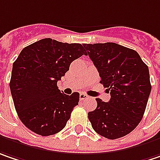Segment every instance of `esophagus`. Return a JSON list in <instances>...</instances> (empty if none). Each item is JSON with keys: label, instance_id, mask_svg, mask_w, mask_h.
<instances>
[{"label": "esophagus", "instance_id": "34e87169", "mask_svg": "<svg viewBox=\"0 0 160 160\" xmlns=\"http://www.w3.org/2000/svg\"><path fill=\"white\" fill-rule=\"evenodd\" d=\"M88 95L87 94H85V93H80V100H83V99H88Z\"/></svg>", "mask_w": 160, "mask_h": 160}]
</instances>
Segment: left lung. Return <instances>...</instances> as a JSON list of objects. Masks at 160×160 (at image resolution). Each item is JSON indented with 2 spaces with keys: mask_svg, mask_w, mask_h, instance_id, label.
Returning a JSON list of instances; mask_svg holds the SVG:
<instances>
[{
  "mask_svg": "<svg viewBox=\"0 0 160 160\" xmlns=\"http://www.w3.org/2000/svg\"><path fill=\"white\" fill-rule=\"evenodd\" d=\"M108 88L110 99L97 100V108L88 113L93 129L100 136L116 139L130 133L145 112L151 91L148 67L138 53L114 42L84 44Z\"/></svg>",
  "mask_w": 160,
  "mask_h": 160,
  "instance_id": "1",
  "label": "left lung"
}]
</instances>
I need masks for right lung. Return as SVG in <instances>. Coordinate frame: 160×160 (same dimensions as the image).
Listing matches in <instances>:
<instances>
[{
    "label": "right lung",
    "instance_id": "1",
    "mask_svg": "<svg viewBox=\"0 0 160 160\" xmlns=\"http://www.w3.org/2000/svg\"><path fill=\"white\" fill-rule=\"evenodd\" d=\"M86 55L80 43L46 38L25 47L13 62L10 89L17 114L29 129L41 136L62 130L78 105L80 93L61 92L57 82L73 61Z\"/></svg>",
    "mask_w": 160,
    "mask_h": 160
}]
</instances>
